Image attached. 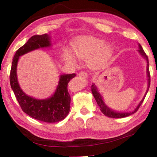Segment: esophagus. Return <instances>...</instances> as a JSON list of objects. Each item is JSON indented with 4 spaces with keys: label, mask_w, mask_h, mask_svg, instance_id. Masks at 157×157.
Returning a JSON list of instances; mask_svg holds the SVG:
<instances>
[{
    "label": "esophagus",
    "mask_w": 157,
    "mask_h": 157,
    "mask_svg": "<svg viewBox=\"0 0 157 157\" xmlns=\"http://www.w3.org/2000/svg\"><path fill=\"white\" fill-rule=\"evenodd\" d=\"M79 75L83 77L84 78H86L87 77H88V74H87L86 72H85V71H81V72L79 73Z\"/></svg>",
    "instance_id": "34e87169"
}]
</instances>
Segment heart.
<instances>
[{"instance_id": "b5f03b06", "label": "heart", "mask_w": 157, "mask_h": 157, "mask_svg": "<svg viewBox=\"0 0 157 157\" xmlns=\"http://www.w3.org/2000/svg\"><path fill=\"white\" fill-rule=\"evenodd\" d=\"M72 51L65 49L62 52L63 59L71 64L76 63V57L80 59H88L90 67L97 68L109 59L113 52L111 44L96 37H84L75 41L72 45Z\"/></svg>"}]
</instances>
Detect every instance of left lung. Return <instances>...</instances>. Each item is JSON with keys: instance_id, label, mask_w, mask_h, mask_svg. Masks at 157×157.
<instances>
[{"instance_id": "obj_1", "label": "left lung", "mask_w": 157, "mask_h": 157, "mask_svg": "<svg viewBox=\"0 0 157 157\" xmlns=\"http://www.w3.org/2000/svg\"><path fill=\"white\" fill-rule=\"evenodd\" d=\"M139 52L140 53V55H142V56L145 58L147 61V77H148V86H147V91H146V94L145 95V96L143 97V100L140 101V102L139 103V105L137 106V107L135 109L134 111H133L132 112H129V113H118V112H116V111H114L113 110L110 109L109 108L107 105L105 104V102H103L102 100V98L101 96V95L99 94V92H98V90L97 89L96 86H95V84H93L92 86H91V91H92V94L94 95V96L95 98V100H96L97 102V104L100 107V111H102L103 113V114H105V116H107V117H109V118H124V117H127V116H129V115H131L132 113H134L135 112H136L137 110L139 109L140 106L141 105V104L143 102V100H144L145 98V95L147 94V93L149 90V88H150V70H149V61H148V57H147V55L145 54V52L144 50H143L142 46H140L139 44Z\"/></svg>"}]
</instances>
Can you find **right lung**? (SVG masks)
I'll use <instances>...</instances> for the list:
<instances>
[{"label":"right lung","instance_id":"obj_1","mask_svg":"<svg viewBox=\"0 0 157 157\" xmlns=\"http://www.w3.org/2000/svg\"><path fill=\"white\" fill-rule=\"evenodd\" d=\"M50 39V36L47 34L34 35L27 43L17 50L12 63L10 81L23 112L36 120L53 123L63 120L70 111L71 95L67 87L69 81L75 78V74L61 75L55 94L52 97L45 100H37L26 95L20 88L17 77V66L19 57L32 50L50 46L51 45Z\"/></svg>","mask_w":157,"mask_h":157}]
</instances>
